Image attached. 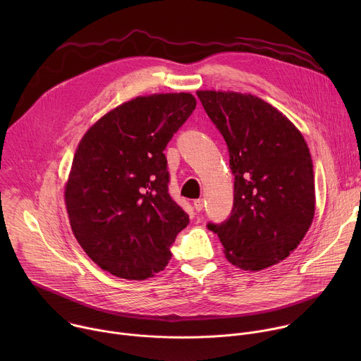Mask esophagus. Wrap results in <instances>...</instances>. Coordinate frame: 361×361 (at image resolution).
I'll return each mask as SVG.
<instances>
[{
    "label": "esophagus",
    "instance_id": "34e87169",
    "mask_svg": "<svg viewBox=\"0 0 361 361\" xmlns=\"http://www.w3.org/2000/svg\"><path fill=\"white\" fill-rule=\"evenodd\" d=\"M194 209H195V212H198V213L204 209V200H202V198H198V200L194 201Z\"/></svg>",
    "mask_w": 361,
    "mask_h": 361
}]
</instances>
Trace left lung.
<instances>
[{
  "instance_id": "1",
  "label": "left lung",
  "mask_w": 361,
  "mask_h": 361,
  "mask_svg": "<svg viewBox=\"0 0 361 361\" xmlns=\"http://www.w3.org/2000/svg\"><path fill=\"white\" fill-rule=\"evenodd\" d=\"M197 95L226 140L234 174L230 219L207 227L235 267H271L297 248L314 219L310 149L298 128L259 97L214 90Z\"/></svg>"
}]
</instances>
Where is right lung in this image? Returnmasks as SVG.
<instances>
[{
	"mask_svg": "<svg viewBox=\"0 0 361 361\" xmlns=\"http://www.w3.org/2000/svg\"><path fill=\"white\" fill-rule=\"evenodd\" d=\"M190 92L135 97L81 138L64 187L71 230L90 259L127 280L164 270L190 223L169 194L164 148L195 110Z\"/></svg>",
	"mask_w": 361,
	"mask_h": 361,
	"instance_id": "1",
	"label": "right lung"
}]
</instances>
